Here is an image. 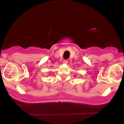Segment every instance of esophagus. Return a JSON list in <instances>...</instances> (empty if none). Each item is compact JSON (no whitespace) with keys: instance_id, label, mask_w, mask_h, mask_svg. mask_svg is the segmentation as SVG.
I'll return each mask as SVG.
<instances>
[{"instance_id":"1","label":"esophagus","mask_w":124,"mask_h":124,"mask_svg":"<svg viewBox=\"0 0 124 124\" xmlns=\"http://www.w3.org/2000/svg\"><path fill=\"white\" fill-rule=\"evenodd\" d=\"M68 60H63V64H67V63H68Z\"/></svg>"}]
</instances>
